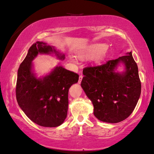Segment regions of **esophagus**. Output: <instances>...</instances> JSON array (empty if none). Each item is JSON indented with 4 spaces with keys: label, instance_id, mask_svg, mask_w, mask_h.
<instances>
[{
    "label": "esophagus",
    "instance_id": "esophagus-1",
    "mask_svg": "<svg viewBox=\"0 0 154 154\" xmlns=\"http://www.w3.org/2000/svg\"><path fill=\"white\" fill-rule=\"evenodd\" d=\"M82 77H83V76H82V75H80V76H79V84H80V82H81V81H82Z\"/></svg>",
    "mask_w": 154,
    "mask_h": 154
}]
</instances>
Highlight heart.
Segmentation results:
<instances>
[{
    "mask_svg": "<svg viewBox=\"0 0 154 154\" xmlns=\"http://www.w3.org/2000/svg\"><path fill=\"white\" fill-rule=\"evenodd\" d=\"M106 46L103 44H94L89 46L84 53L80 55V57L85 58H94L98 56L105 50ZM73 62H75V59L72 58Z\"/></svg>",
    "mask_w": 154,
    "mask_h": 154,
    "instance_id": "b5f03b06",
    "label": "heart"
}]
</instances>
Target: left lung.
Returning a JSON list of instances; mask_svg holds the SVG:
<instances>
[{"mask_svg":"<svg viewBox=\"0 0 154 154\" xmlns=\"http://www.w3.org/2000/svg\"><path fill=\"white\" fill-rule=\"evenodd\" d=\"M124 71L118 72L121 64ZM81 87L94 105L99 120L117 123L133 112L141 93V82L131 51L103 65L82 71Z\"/></svg>","mask_w":154,"mask_h":154,"instance_id":"obj_1","label":"left lung"}]
</instances>
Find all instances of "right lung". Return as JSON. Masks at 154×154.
Listing matches in <instances>:
<instances>
[{
  "label": "right lung",
  "mask_w": 154,
  "mask_h": 154,
  "mask_svg": "<svg viewBox=\"0 0 154 154\" xmlns=\"http://www.w3.org/2000/svg\"><path fill=\"white\" fill-rule=\"evenodd\" d=\"M38 54H53L59 60L65 54L46 42L38 41L28 50L18 70L16 100L21 109L35 123L56 127L65 121L68 110V91L79 81V75L58 65L42 77L38 78L32 61Z\"/></svg>",
  "instance_id": "right-lung-1"
}]
</instances>
